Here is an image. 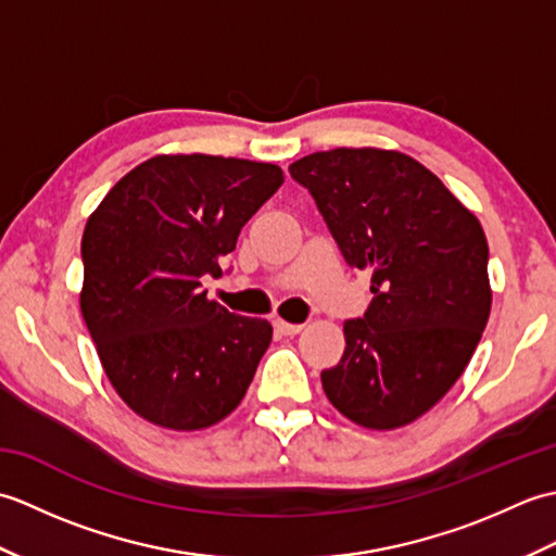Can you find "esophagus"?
I'll return each mask as SVG.
<instances>
[{
    "mask_svg": "<svg viewBox=\"0 0 556 556\" xmlns=\"http://www.w3.org/2000/svg\"><path fill=\"white\" fill-rule=\"evenodd\" d=\"M275 327H277V332H279V334H285V337L299 334L301 329H303V325H293V323H285V320H277V323H275Z\"/></svg>",
    "mask_w": 556,
    "mask_h": 556,
    "instance_id": "34e87169",
    "label": "esophagus"
}]
</instances>
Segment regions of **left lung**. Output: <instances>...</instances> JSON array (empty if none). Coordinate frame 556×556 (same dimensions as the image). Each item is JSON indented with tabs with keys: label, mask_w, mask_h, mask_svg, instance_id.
Masks as SVG:
<instances>
[{
	"label": "left lung",
	"mask_w": 556,
	"mask_h": 556,
	"mask_svg": "<svg viewBox=\"0 0 556 556\" xmlns=\"http://www.w3.org/2000/svg\"><path fill=\"white\" fill-rule=\"evenodd\" d=\"M308 188L372 301L344 323L346 349L320 380L332 406L368 430L425 416L464 375L488 325V239L437 176L399 150L334 148L289 167Z\"/></svg>",
	"instance_id": "obj_1"
}]
</instances>
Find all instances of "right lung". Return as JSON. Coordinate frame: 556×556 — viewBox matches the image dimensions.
I'll use <instances>...</instances> for the list:
<instances>
[{"mask_svg": "<svg viewBox=\"0 0 556 556\" xmlns=\"http://www.w3.org/2000/svg\"><path fill=\"white\" fill-rule=\"evenodd\" d=\"M285 184L277 164L155 155L122 176L83 231L80 313L136 416L193 432L241 404L271 325L203 291L243 224Z\"/></svg>", "mask_w": 556, "mask_h": 556, "instance_id": "add662e5", "label": "right lung"}]
</instances>
